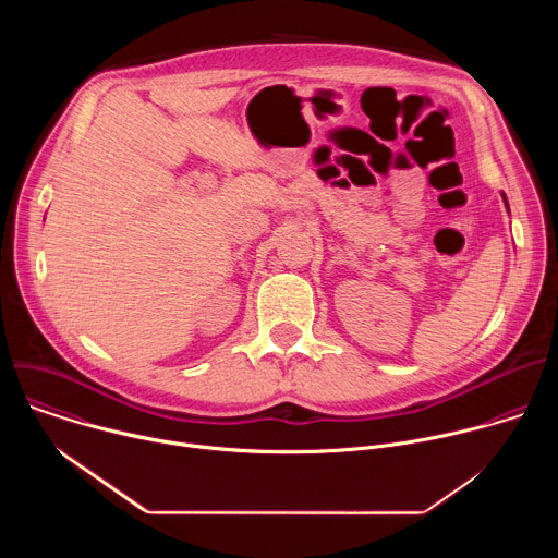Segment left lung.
Returning a JSON list of instances; mask_svg holds the SVG:
<instances>
[{
    "label": "left lung",
    "mask_w": 558,
    "mask_h": 558,
    "mask_svg": "<svg viewBox=\"0 0 558 558\" xmlns=\"http://www.w3.org/2000/svg\"><path fill=\"white\" fill-rule=\"evenodd\" d=\"M504 201H506V194H504ZM506 207H508V201H506ZM510 211V209H508Z\"/></svg>",
    "instance_id": "obj_1"
}]
</instances>
